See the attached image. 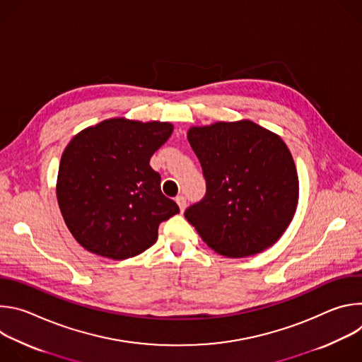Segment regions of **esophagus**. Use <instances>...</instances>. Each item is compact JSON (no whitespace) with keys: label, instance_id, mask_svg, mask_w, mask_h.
Segmentation results:
<instances>
[{"label":"esophagus","instance_id":"34e87169","mask_svg":"<svg viewBox=\"0 0 362 362\" xmlns=\"http://www.w3.org/2000/svg\"><path fill=\"white\" fill-rule=\"evenodd\" d=\"M176 202H177V204H179V208H180V211L183 212V211L186 209V197H185L183 194H179V196L176 197Z\"/></svg>","mask_w":362,"mask_h":362}]
</instances>
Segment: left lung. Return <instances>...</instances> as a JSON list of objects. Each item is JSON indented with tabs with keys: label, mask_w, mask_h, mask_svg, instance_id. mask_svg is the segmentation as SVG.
Returning <instances> with one entry per match:
<instances>
[{
	"label": "left lung",
	"mask_w": 362,
	"mask_h": 362,
	"mask_svg": "<svg viewBox=\"0 0 362 362\" xmlns=\"http://www.w3.org/2000/svg\"><path fill=\"white\" fill-rule=\"evenodd\" d=\"M189 143L206 180L185 218L221 255L239 257L274 245L293 218L298 175L286 144L249 120L192 127Z\"/></svg>",
	"instance_id": "left-lung-1"
}]
</instances>
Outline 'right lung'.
Returning a JSON list of instances; mask_svg holds the SVG:
<instances>
[{
    "mask_svg": "<svg viewBox=\"0 0 362 362\" xmlns=\"http://www.w3.org/2000/svg\"><path fill=\"white\" fill-rule=\"evenodd\" d=\"M173 132L170 123L105 120L66 147L57 200L67 228L88 252L127 259L158 239L159 225L179 214L148 162Z\"/></svg>",
    "mask_w": 362,
    "mask_h": 362,
    "instance_id": "right-lung-1",
    "label": "right lung"
}]
</instances>
